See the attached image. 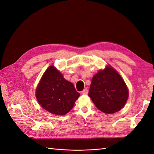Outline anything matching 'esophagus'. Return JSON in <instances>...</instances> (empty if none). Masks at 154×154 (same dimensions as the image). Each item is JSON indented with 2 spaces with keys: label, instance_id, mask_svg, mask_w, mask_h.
<instances>
[{
  "label": "esophagus",
  "instance_id": "esophagus-1",
  "mask_svg": "<svg viewBox=\"0 0 154 154\" xmlns=\"http://www.w3.org/2000/svg\"><path fill=\"white\" fill-rule=\"evenodd\" d=\"M82 94H88V89H87V88H85V89H83V91L82 92Z\"/></svg>",
  "mask_w": 154,
  "mask_h": 154
}]
</instances>
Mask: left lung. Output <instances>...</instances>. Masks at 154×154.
I'll use <instances>...</instances> for the list:
<instances>
[{
	"instance_id": "8db88e82",
	"label": "left lung",
	"mask_w": 154,
	"mask_h": 154,
	"mask_svg": "<svg viewBox=\"0 0 154 154\" xmlns=\"http://www.w3.org/2000/svg\"><path fill=\"white\" fill-rule=\"evenodd\" d=\"M88 96L100 110L113 114L124 106L128 91L123 78L108 66L93 76Z\"/></svg>"
}]
</instances>
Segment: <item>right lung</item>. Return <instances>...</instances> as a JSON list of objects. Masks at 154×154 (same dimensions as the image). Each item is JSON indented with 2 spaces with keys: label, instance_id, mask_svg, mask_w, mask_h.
<instances>
[{
  "label": "right lung",
  "instance_id": "obj_1",
  "mask_svg": "<svg viewBox=\"0 0 154 154\" xmlns=\"http://www.w3.org/2000/svg\"><path fill=\"white\" fill-rule=\"evenodd\" d=\"M80 96L72 83L53 66L42 78L36 90V97L44 109L56 115H65L71 110Z\"/></svg>",
  "mask_w": 154,
  "mask_h": 154
}]
</instances>
